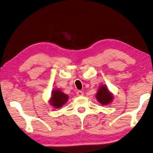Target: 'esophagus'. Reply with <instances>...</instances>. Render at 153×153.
<instances>
[{"label":"esophagus","instance_id":"1","mask_svg":"<svg viewBox=\"0 0 153 153\" xmlns=\"http://www.w3.org/2000/svg\"><path fill=\"white\" fill-rule=\"evenodd\" d=\"M76 95L78 96V97H82V96L84 95V92L82 91H80V90H79V91H76Z\"/></svg>","mask_w":153,"mask_h":153}]
</instances>
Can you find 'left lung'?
Masks as SVG:
<instances>
[{
	"label": "left lung",
	"mask_w": 153,
	"mask_h": 153,
	"mask_svg": "<svg viewBox=\"0 0 153 153\" xmlns=\"http://www.w3.org/2000/svg\"><path fill=\"white\" fill-rule=\"evenodd\" d=\"M97 99L101 104L107 105L112 101L113 96L108 91L106 86H101L97 94Z\"/></svg>",
	"instance_id": "1"
}]
</instances>
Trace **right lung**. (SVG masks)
<instances>
[{
    "instance_id": "add662e5",
    "label": "right lung",
    "mask_w": 153,
    "mask_h": 153,
    "mask_svg": "<svg viewBox=\"0 0 153 153\" xmlns=\"http://www.w3.org/2000/svg\"><path fill=\"white\" fill-rule=\"evenodd\" d=\"M68 100V96L62 93L60 90H54L52 92V98L50 100V103L54 107L58 108L62 107Z\"/></svg>"
}]
</instances>
